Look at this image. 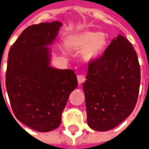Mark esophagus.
I'll return each instance as SVG.
<instances>
[{"label": "esophagus", "mask_w": 149, "mask_h": 149, "mask_svg": "<svg viewBox=\"0 0 149 149\" xmlns=\"http://www.w3.org/2000/svg\"><path fill=\"white\" fill-rule=\"evenodd\" d=\"M77 80H78V83H79V84H82V83H84L85 80H86V79H85L84 76L81 74L77 76Z\"/></svg>", "instance_id": "1"}]
</instances>
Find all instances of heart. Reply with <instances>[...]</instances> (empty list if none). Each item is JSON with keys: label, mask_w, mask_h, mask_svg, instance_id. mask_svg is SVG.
I'll list each match as a JSON object with an SVG mask.
<instances>
[{"label": "heart", "mask_w": 149, "mask_h": 149, "mask_svg": "<svg viewBox=\"0 0 149 149\" xmlns=\"http://www.w3.org/2000/svg\"><path fill=\"white\" fill-rule=\"evenodd\" d=\"M106 44V35L102 32L84 31L75 35L68 42L72 49H83V58L86 61L95 58Z\"/></svg>", "instance_id": "1"}]
</instances>
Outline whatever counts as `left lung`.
Returning a JSON list of instances; mask_svg holds the SVG:
<instances>
[{
  "instance_id": "1",
  "label": "left lung",
  "mask_w": 149,
  "mask_h": 149,
  "mask_svg": "<svg viewBox=\"0 0 149 149\" xmlns=\"http://www.w3.org/2000/svg\"><path fill=\"white\" fill-rule=\"evenodd\" d=\"M86 79L83 88L88 126L98 131L116 127L138 101L141 70L132 44L118 35L102 56L89 62Z\"/></svg>"
}]
</instances>
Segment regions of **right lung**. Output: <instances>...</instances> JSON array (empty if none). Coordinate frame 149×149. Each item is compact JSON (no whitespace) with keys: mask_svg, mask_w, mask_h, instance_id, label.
<instances>
[{"mask_svg":"<svg viewBox=\"0 0 149 149\" xmlns=\"http://www.w3.org/2000/svg\"><path fill=\"white\" fill-rule=\"evenodd\" d=\"M62 26L54 21L27 27L8 53L6 89L13 113L20 122L40 132L59 126L68 98L78 84L73 70L50 66L47 46Z\"/></svg>","mask_w":149,"mask_h":149,"instance_id":"add662e5","label":"right lung"}]
</instances>
